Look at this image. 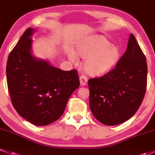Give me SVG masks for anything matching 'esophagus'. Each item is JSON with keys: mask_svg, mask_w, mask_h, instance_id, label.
Listing matches in <instances>:
<instances>
[{"mask_svg": "<svg viewBox=\"0 0 155 155\" xmlns=\"http://www.w3.org/2000/svg\"><path fill=\"white\" fill-rule=\"evenodd\" d=\"M87 78L86 77V76L84 75H81V77H80V84H81V86H82V87H84V86H85L86 84H87Z\"/></svg>", "mask_w": 155, "mask_h": 155, "instance_id": "esophagus-1", "label": "esophagus"}]
</instances>
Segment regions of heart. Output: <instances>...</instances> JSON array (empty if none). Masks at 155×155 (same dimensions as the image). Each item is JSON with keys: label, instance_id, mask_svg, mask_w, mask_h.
Returning a JSON list of instances; mask_svg holds the SVG:
<instances>
[{"label": "heart", "instance_id": "obj_1", "mask_svg": "<svg viewBox=\"0 0 155 155\" xmlns=\"http://www.w3.org/2000/svg\"><path fill=\"white\" fill-rule=\"evenodd\" d=\"M74 51L84 58L83 68L91 75H101L107 72L120 58L119 47L101 35H92L79 40L74 45ZM68 57L72 62L77 61V56L73 51H68Z\"/></svg>", "mask_w": 155, "mask_h": 155}]
</instances>
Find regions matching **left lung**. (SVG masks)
Listing matches in <instances>:
<instances>
[{
  "label": "left lung",
  "mask_w": 155,
  "mask_h": 155,
  "mask_svg": "<svg viewBox=\"0 0 155 155\" xmlns=\"http://www.w3.org/2000/svg\"><path fill=\"white\" fill-rule=\"evenodd\" d=\"M147 83L146 57L133 34L114 69L89 79V107L95 119L106 125L126 122L141 105Z\"/></svg>",
  "instance_id": "8db88e82"
}]
</instances>
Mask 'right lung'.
<instances>
[{"label":"right lung","mask_w":155,"mask_h":155,"mask_svg":"<svg viewBox=\"0 0 155 155\" xmlns=\"http://www.w3.org/2000/svg\"><path fill=\"white\" fill-rule=\"evenodd\" d=\"M35 28H28L8 57L6 81L11 101L22 118L37 126L57 121L80 85L76 70L63 71L32 53Z\"/></svg>","instance_id":"obj_1"}]
</instances>
